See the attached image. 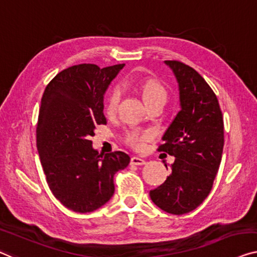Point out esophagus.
<instances>
[{
  "instance_id": "esophagus-1",
  "label": "esophagus",
  "mask_w": 257,
  "mask_h": 257,
  "mask_svg": "<svg viewBox=\"0 0 257 257\" xmlns=\"http://www.w3.org/2000/svg\"><path fill=\"white\" fill-rule=\"evenodd\" d=\"M130 164H132V165H137V166L144 165L145 160L139 158V157H132V159H130Z\"/></svg>"
}]
</instances>
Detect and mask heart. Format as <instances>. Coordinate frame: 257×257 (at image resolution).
<instances>
[{
  "label": "heart",
  "instance_id": "b5f03b06",
  "mask_svg": "<svg viewBox=\"0 0 257 257\" xmlns=\"http://www.w3.org/2000/svg\"><path fill=\"white\" fill-rule=\"evenodd\" d=\"M134 84L139 87L141 91L142 97L145 104L148 102L155 101V100H163L166 101L167 99V92L164 85L158 80L155 79H135ZM121 99V87L118 85L113 86L112 89L107 92L105 97V110L108 115H113L116 112L118 102ZM152 139V133L148 132V130H140V129H133L130 132L125 133L123 140L125 144L133 149H140L142 148L145 142L150 141Z\"/></svg>",
  "mask_w": 257,
  "mask_h": 257
}]
</instances>
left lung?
I'll list each match as a JSON object with an SVG mask.
<instances>
[{
    "label": "left lung",
    "mask_w": 257,
    "mask_h": 257,
    "mask_svg": "<svg viewBox=\"0 0 257 257\" xmlns=\"http://www.w3.org/2000/svg\"><path fill=\"white\" fill-rule=\"evenodd\" d=\"M179 83L177 116L164 134L159 152L174 156L166 181L150 190L157 206L185 214L201 205L212 189L224 148V121L219 102L198 72L181 61H165Z\"/></svg>",
    "instance_id": "1"
}]
</instances>
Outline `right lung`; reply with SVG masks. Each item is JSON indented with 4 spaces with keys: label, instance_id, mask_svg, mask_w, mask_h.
<instances>
[{
    "label": "right lung",
    "instance_id": "1",
    "mask_svg": "<svg viewBox=\"0 0 257 257\" xmlns=\"http://www.w3.org/2000/svg\"><path fill=\"white\" fill-rule=\"evenodd\" d=\"M124 64L82 63L47 84L37 123V148L53 195L75 212L94 211L114 194V174L128 166L122 151L101 155L92 148L95 127L106 124L104 93Z\"/></svg>",
    "mask_w": 257,
    "mask_h": 257
}]
</instances>
